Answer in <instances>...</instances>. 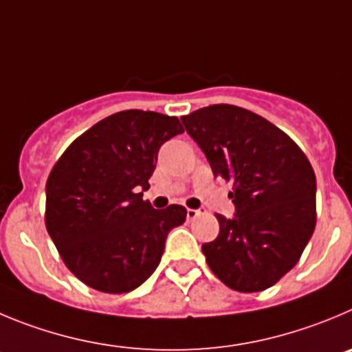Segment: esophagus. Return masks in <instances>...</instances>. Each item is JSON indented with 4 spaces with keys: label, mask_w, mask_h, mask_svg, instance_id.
<instances>
[{
    "label": "esophagus",
    "mask_w": 352,
    "mask_h": 352,
    "mask_svg": "<svg viewBox=\"0 0 352 352\" xmlns=\"http://www.w3.org/2000/svg\"><path fill=\"white\" fill-rule=\"evenodd\" d=\"M201 210H195V208H187V219L189 221H192V219H196L198 215H201Z\"/></svg>",
    "instance_id": "obj_1"
}]
</instances>
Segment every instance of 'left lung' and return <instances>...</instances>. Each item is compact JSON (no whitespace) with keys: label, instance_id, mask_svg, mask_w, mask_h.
Instances as JSON below:
<instances>
[{"label":"left lung","instance_id":"1","mask_svg":"<svg viewBox=\"0 0 352 352\" xmlns=\"http://www.w3.org/2000/svg\"><path fill=\"white\" fill-rule=\"evenodd\" d=\"M213 175L232 184L236 215L201 246L213 274L236 292L272 287L298 262L316 228V175L300 147L258 114L229 104L180 118Z\"/></svg>","mask_w":352,"mask_h":352}]
</instances>
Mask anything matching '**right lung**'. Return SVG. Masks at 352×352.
Instances as JSON below:
<instances>
[{
  "label": "right lung",
  "mask_w": 352,
  "mask_h": 352,
  "mask_svg": "<svg viewBox=\"0 0 352 352\" xmlns=\"http://www.w3.org/2000/svg\"><path fill=\"white\" fill-rule=\"evenodd\" d=\"M179 118L121 111L81 133L47 180L45 224L69 271L104 294L135 290L154 272L187 210L142 199L157 151L182 133Z\"/></svg>",
  "instance_id": "obj_1"
}]
</instances>
